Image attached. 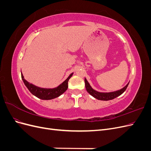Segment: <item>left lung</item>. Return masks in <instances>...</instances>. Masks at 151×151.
<instances>
[{
    "label": "left lung",
    "instance_id": "1",
    "mask_svg": "<svg viewBox=\"0 0 151 151\" xmlns=\"http://www.w3.org/2000/svg\"><path fill=\"white\" fill-rule=\"evenodd\" d=\"M85 81V86L86 91H88V93H89L92 96H93L94 98L97 99L98 100H102V101H109V100H111L116 98V97L119 96L125 92L127 88L128 87V85L129 84L130 82L128 83V84L123 87L121 89L117 90L115 91H113V92H108V93H104V92H99L94 90L92 87L91 86L88 81H87L86 78L84 79Z\"/></svg>",
    "mask_w": 151,
    "mask_h": 151
}]
</instances>
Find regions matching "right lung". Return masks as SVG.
Segmentation results:
<instances>
[{
    "label": "right lung",
    "instance_id": "add662e5",
    "mask_svg": "<svg viewBox=\"0 0 151 151\" xmlns=\"http://www.w3.org/2000/svg\"><path fill=\"white\" fill-rule=\"evenodd\" d=\"M72 75L73 73L70 74V76L67 77V79L63 81L62 84H60L57 87H55V88H40V87L36 86L33 84L29 83L28 81H27L24 78V76L21 72L22 80L23 81L24 85L30 91V93L32 94L35 96L36 97L43 100L53 99L60 96L62 95L63 93H64L68 88V81Z\"/></svg>",
    "mask_w": 151,
    "mask_h": 151
}]
</instances>
